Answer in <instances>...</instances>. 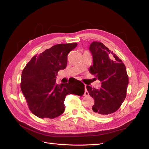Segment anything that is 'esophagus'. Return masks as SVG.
<instances>
[{"instance_id":"1","label":"esophagus","mask_w":149,"mask_h":149,"mask_svg":"<svg viewBox=\"0 0 149 149\" xmlns=\"http://www.w3.org/2000/svg\"><path fill=\"white\" fill-rule=\"evenodd\" d=\"M84 87H85V91H84V95H88L89 94H88V92L86 90V85H84Z\"/></svg>"}]
</instances>
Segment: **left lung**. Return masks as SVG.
<instances>
[{
    "label": "left lung",
    "mask_w": 149,
    "mask_h": 149,
    "mask_svg": "<svg viewBox=\"0 0 149 149\" xmlns=\"http://www.w3.org/2000/svg\"><path fill=\"white\" fill-rule=\"evenodd\" d=\"M89 49L93 56V65L89 71L101 82L99 89L86 86L95 101L90 113L103 117L117 111L123 103L127 95L129 77L122 61L103 43L93 42Z\"/></svg>",
    "instance_id": "left-lung-1"
}]
</instances>
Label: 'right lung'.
I'll use <instances>...</instances> for the list:
<instances>
[{
  "mask_svg": "<svg viewBox=\"0 0 149 149\" xmlns=\"http://www.w3.org/2000/svg\"><path fill=\"white\" fill-rule=\"evenodd\" d=\"M77 43L59 44L31 58L23 69L21 88L30 111L40 118L54 119L65 111L66 95L81 96L84 85L74 78L68 83L56 84V75L67 65L68 53Z\"/></svg>",
  "mask_w": 149,
  "mask_h": 149,
  "instance_id": "right-lung-1",
  "label": "right lung"
}]
</instances>
